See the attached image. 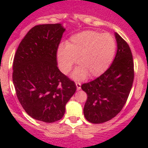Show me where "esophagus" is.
Instances as JSON below:
<instances>
[{
  "instance_id": "esophagus-1",
  "label": "esophagus",
  "mask_w": 148,
  "mask_h": 148,
  "mask_svg": "<svg viewBox=\"0 0 148 148\" xmlns=\"http://www.w3.org/2000/svg\"><path fill=\"white\" fill-rule=\"evenodd\" d=\"M75 85H76L77 90H81V84L79 83V82H76V83H75Z\"/></svg>"
}]
</instances>
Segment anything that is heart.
<instances>
[{
    "instance_id": "heart-1",
    "label": "heart",
    "mask_w": 148,
    "mask_h": 148,
    "mask_svg": "<svg viewBox=\"0 0 148 148\" xmlns=\"http://www.w3.org/2000/svg\"><path fill=\"white\" fill-rule=\"evenodd\" d=\"M116 50L114 38L108 33L84 31L73 35L66 45L57 51L60 70L67 74L76 61L80 66L72 73L75 80H82L87 75L98 77L108 70Z\"/></svg>"
}]
</instances>
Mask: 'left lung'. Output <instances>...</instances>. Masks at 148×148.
Masks as SVG:
<instances>
[{"label":"left lung","mask_w":148,"mask_h":148,"mask_svg":"<svg viewBox=\"0 0 148 148\" xmlns=\"http://www.w3.org/2000/svg\"><path fill=\"white\" fill-rule=\"evenodd\" d=\"M117 52L112 64L95 80L83 84L87 94L84 108L86 119L100 124L114 118L125 106L134 78L131 50L127 42L115 32Z\"/></svg>","instance_id":"8db88e82"}]
</instances>
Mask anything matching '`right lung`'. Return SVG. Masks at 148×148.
Masks as SVG:
<instances>
[{
  "label": "right lung",
  "mask_w": 148,
  "mask_h": 148,
  "mask_svg": "<svg viewBox=\"0 0 148 148\" xmlns=\"http://www.w3.org/2000/svg\"><path fill=\"white\" fill-rule=\"evenodd\" d=\"M66 29L61 23L32 27L18 46L12 81L19 102L32 118L53 123L62 118L76 90L59 70L57 50Z\"/></svg>",
  "instance_id": "obj_1"
}]
</instances>
